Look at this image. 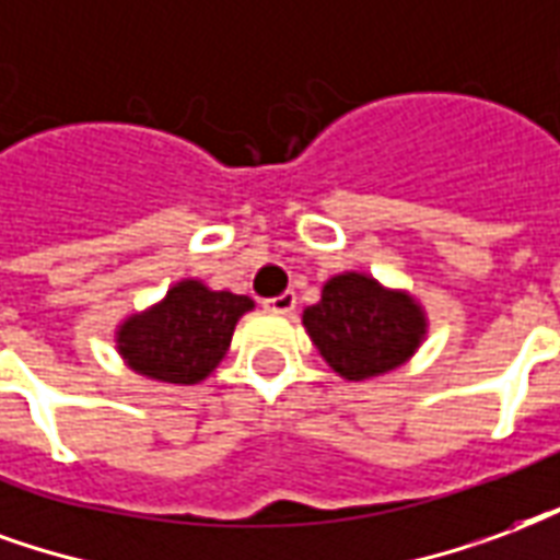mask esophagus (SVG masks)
<instances>
[{"instance_id": "obj_1", "label": "esophagus", "mask_w": 560, "mask_h": 560, "mask_svg": "<svg viewBox=\"0 0 560 560\" xmlns=\"http://www.w3.org/2000/svg\"><path fill=\"white\" fill-rule=\"evenodd\" d=\"M262 307L268 313H292L295 310V292H283V295L277 298H265Z\"/></svg>"}]
</instances>
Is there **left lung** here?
Instances as JSON below:
<instances>
[{
	"label": "left lung",
	"mask_w": 560,
	"mask_h": 560,
	"mask_svg": "<svg viewBox=\"0 0 560 560\" xmlns=\"http://www.w3.org/2000/svg\"><path fill=\"white\" fill-rule=\"evenodd\" d=\"M304 328L342 378L361 382L399 366L423 337V313L402 292H387L364 275L325 283L322 301L304 310Z\"/></svg>",
	"instance_id": "8db88e82"
}]
</instances>
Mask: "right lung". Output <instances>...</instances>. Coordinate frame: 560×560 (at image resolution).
Here are the masks:
<instances>
[{"label":"right lung","mask_w":560,"mask_h":560,"mask_svg":"<svg viewBox=\"0 0 560 560\" xmlns=\"http://www.w3.org/2000/svg\"><path fill=\"white\" fill-rule=\"evenodd\" d=\"M250 307L247 295L211 292L199 280H185L145 316L121 325L118 352L137 373L173 385H196L220 364L235 322Z\"/></svg>","instance_id":"obj_1"}]
</instances>
